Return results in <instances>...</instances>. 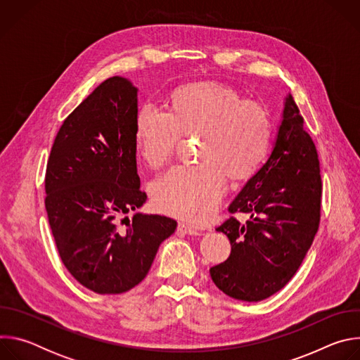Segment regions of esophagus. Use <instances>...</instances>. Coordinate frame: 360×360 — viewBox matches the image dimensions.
<instances>
[{"label":"esophagus","mask_w":360,"mask_h":360,"mask_svg":"<svg viewBox=\"0 0 360 360\" xmlns=\"http://www.w3.org/2000/svg\"><path fill=\"white\" fill-rule=\"evenodd\" d=\"M178 232L184 233V235H199V231H196L195 228L185 225V224H179L178 225Z\"/></svg>","instance_id":"1"}]
</instances>
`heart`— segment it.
Masks as SVG:
<instances>
[{
	"mask_svg": "<svg viewBox=\"0 0 360 360\" xmlns=\"http://www.w3.org/2000/svg\"><path fill=\"white\" fill-rule=\"evenodd\" d=\"M200 135L195 167H176L155 182L152 202L167 215L192 224L207 222L225 189V175L245 179L265 160L272 135V115L262 102L243 99L221 82L178 88L168 114L143 105L135 118L138 155L152 169L165 167L181 136Z\"/></svg>",
	"mask_w": 360,
	"mask_h": 360,
	"instance_id": "heart-1",
	"label": "heart"
}]
</instances>
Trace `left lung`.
Returning <instances> with one entry per match:
<instances>
[{
	"instance_id": "left-lung-1",
	"label": "left lung",
	"mask_w": 360,
	"mask_h": 360,
	"mask_svg": "<svg viewBox=\"0 0 360 360\" xmlns=\"http://www.w3.org/2000/svg\"><path fill=\"white\" fill-rule=\"evenodd\" d=\"M322 181L316 146L303 128L293 96L286 95L282 120L268 161L229 205L249 215L229 218L218 232L231 242L229 258L210 269L228 296L264 300L281 290L311 249L321 219Z\"/></svg>"
}]
</instances>
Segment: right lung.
<instances>
[{"label": "right lung", "instance_id": "right-lung-1", "mask_svg": "<svg viewBox=\"0 0 360 360\" xmlns=\"http://www.w3.org/2000/svg\"><path fill=\"white\" fill-rule=\"evenodd\" d=\"M136 114L138 88L124 77L105 79L67 117L46 164L45 210L61 261L101 295L143 281L176 229L167 217H127L146 202L136 171Z\"/></svg>", "mask_w": 360, "mask_h": 360}]
</instances>
